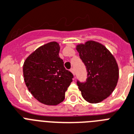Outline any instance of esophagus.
Listing matches in <instances>:
<instances>
[{
	"mask_svg": "<svg viewBox=\"0 0 134 134\" xmlns=\"http://www.w3.org/2000/svg\"><path fill=\"white\" fill-rule=\"evenodd\" d=\"M70 71H71V73L73 74V75H75V72H74V68H71Z\"/></svg>",
	"mask_w": 134,
	"mask_h": 134,
	"instance_id": "obj_1",
	"label": "esophagus"
}]
</instances>
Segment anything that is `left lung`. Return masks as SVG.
Instances as JSON below:
<instances>
[{"label": "left lung", "instance_id": "left-lung-1", "mask_svg": "<svg viewBox=\"0 0 134 134\" xmlns=\"http://www.w3.org/2000/svg\"><path fill=\"white\" fill-rule=\"evenodd\" d=\"M76 48L88 72L85 83L77 81L82 97L91 104L99 103L109 97L117 86L119 69L116 60L106 46L97 42L87 41Z\"/></svg>", "mask_w": 134, "mask_h": 134}]
</instances>
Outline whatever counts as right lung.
I'll return each instance as SVG.
<instances>
[{
	"mask_svg": "<svg viewBox=\"0 0 134 134\" xmlns=\"http://www.w3.org/2000/svg\"><path fill=\"white\" fill-rule=\"evenodd\" d=\"M60 46L51 42L37 48L24 63V81L32 96L41 103L55 106L65 99L73 74L59 57Z\"/></svg>",
	"mask_w": 134,
	"mask_h": 134,
	"instance_id": "1",
	"label": "right lung"
}]
</instances>
